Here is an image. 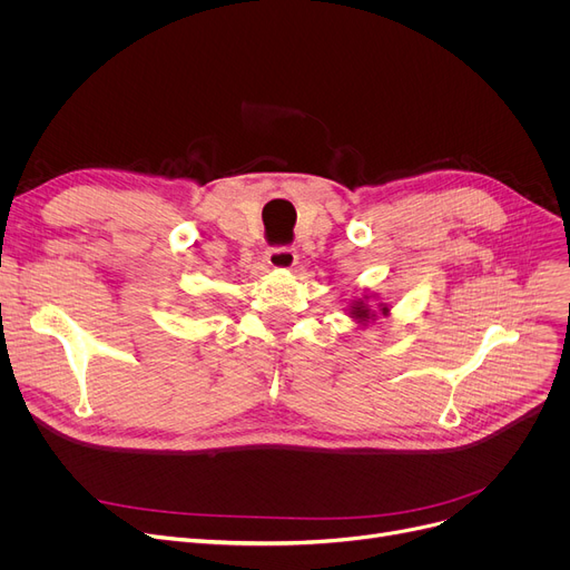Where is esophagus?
Returning a JSON list of instances; mask_svg holds the SVG:
<instances>
[{
    "mask_svg": "<svg viewBox=\"0 0 570 570\" xmlns=\"http://www.w3.org/2000/svg\"><path fill=\"white\" fill-rule=\"evenodd\" d=\"M265 261L269 263V267L291 269L297 263V252L293 247H269L265 252Z\"/></svg>",
    "mask_w": 570,
    "mask_h": 570,
    "instance_id": "34e87169",
    "label": "esophagus"
}]
</instances>
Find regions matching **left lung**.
<instances>
[{
  "mask_svg": "<svg viewBox=\"0 0 570 570\" xmlns=\"http://www.w3.org/2000/svg\"><path fill=\"white\" fill-rule=\"evenodd\" d=\"M381 312H383V314H387V307H383V305H381ZM351 314H355V318H363V321L374 318V314L370 312V307H365V303H355V307H353V312H351Z\"/></svg>",
  "mask_w": 570,
  "mask_h": 570,
  "instance_id": "obj_1",
  "label": "left lung"
}]
</instances>
